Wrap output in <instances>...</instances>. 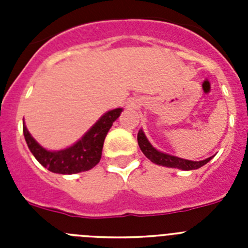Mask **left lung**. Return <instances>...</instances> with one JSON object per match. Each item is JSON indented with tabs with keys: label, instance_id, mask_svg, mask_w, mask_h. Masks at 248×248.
I'll return each instance as SVG.
<instances>
[{
	"label": "left lung",
	"instance_id": "obj_1",
	"mask_svg": "<svg viewBox=\"0 0 248 248\" xmlns=\"http://www.w3.org/2000/svg\"><path fill=\"white\" fill-rule=\"evenodd\" d=\"M138 144H139L140 150L143 151V154L150 160L151 163L156 164V165L166 166V168H175L180 169V170H196V169L201 168L205 164H207L210 160L214 156H210L205 160H200V161H192V160L181 159V157L174 156V155L166 154L163 151H159L151 145L148 138L144 134L143 129H140L138 133Z\"/></svg>",
	"mask_w": 248,
	"mask_h": 248
}]
</instances>
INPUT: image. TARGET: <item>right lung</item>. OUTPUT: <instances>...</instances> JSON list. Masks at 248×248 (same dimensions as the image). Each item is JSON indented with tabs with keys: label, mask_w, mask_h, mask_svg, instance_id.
Listing matches in <instances>:
<instances>
[{
	"label": "right lung",
	"mask_w": 248,
	"mask_h": 248,
	"mask_svg": "<svg viewBox=\"0 0 248 248\" xmlns=\"http://www.w3.org/2000/svg\"><path fill=\"white\" fill-rule=\"evenodd\" d=\"M122 111L123 108H117L103 114L99 120L77 143L62 150H47L39 145L27 130L25 122L23 135L31 153L37 161L49 171L63 175L88 171L100 161L105 137Z\"/></svg>",
	"instance_id": "1"
}]
</instances>
